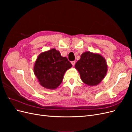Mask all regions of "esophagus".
<instances>
[{"label":"esophagus","mask_w":132,"mask_h":132,"mask_svg":"<svg viewBox=\"0 0 132 132\" xmlns=\"http://www.w3.org/2000/svg\"><path fill=\"white\" fill-rule=\"evenodd\" d=\"M71 64H72L73 66L75 65V61H73V62H71Z\"/></svg>","instance_id":"1"}]
</instances>
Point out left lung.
I'll return each mask as SVG.
<instances>
[{"label":"left lung","instance_id":"obj_1","mask_svg":"<svg viewBox=\"0 0 132 132\" xmlns=\"http://www.w3.org/2000/svg\"><path fill=\"white\" fill-rule=\"evenodd\" d=\"M75 69L80 74L81 80L88 86H96L105 77L107 64L103 56L96 53L85 52L76 63Z\"/></svg>","mask_w":132,"mask_h":132}]
</instances>
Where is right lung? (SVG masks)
<instances>
[{
  "instance_id": "add662e5",
  "label": "right lung",
  "mask_w": 132,
  "mask_h": 132,
  "mask_svg": "<svg viewBox=\"0 0 132 132\" xmlns=\"http://www.w3.org/2000/svg\"><path fill=\"white\" fill-rule=\"evenodd\" d=\"M72 67L67 58L62 57L55 48L42 52L36 61L34 71L42 86L55 89L62 82L66 71Z\"/></svg>"
}]
</instances>
